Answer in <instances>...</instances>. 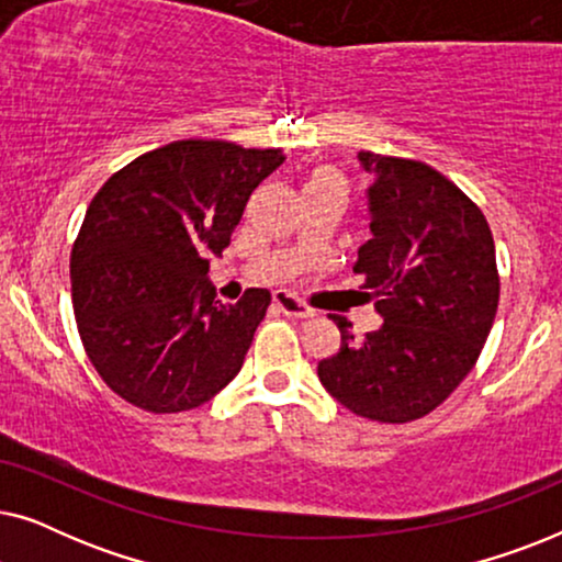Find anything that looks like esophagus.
Masks as SVG:
<instances>
[{"label":"esophagus","instance_id":"esophagus-1","mask_svg":"<svg viewBox=\"0 0 562 562\" xmlns=\"http://www.w3.org/2000/svg\"><path fill=\"white\" fill-rule=\"evenodd\" d=\"M273 304L286 314V317H296V319H310L314 317L312 306H306L304 302H299L294 294L289 291H273Z\"/></svg>","mask_w":562,"mask_h":562}]
</instances>
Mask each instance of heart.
I'll use <instances>...</instances> for the list:
<instances>
[{
    "mask_svg": "<svg viewBox=\"0 0 562 562\" xmlns=\"http://www.w3.org/2000/svg\"><path fill=\"white\" fill-rule=\"evenodd\" d=\"M310 183H340L342 187V176L337 168H317V171L310 176Z\"/></svg>",
    "mask_w": 562,
    "mask_h": 562,
    "instance_id": "obj_1",
    "label": "heart"
}]
</instances>
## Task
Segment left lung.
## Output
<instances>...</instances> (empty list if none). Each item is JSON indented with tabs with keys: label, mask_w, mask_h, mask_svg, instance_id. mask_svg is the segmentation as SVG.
<instances>
[{
	"label": "left lung",
	"mask_w": 562,
	"mask_h": 562,
	"mask_svg": "<svg viewBox=\"0 0 562 562\" xmlns=\"http://www.w3.org/2000/svg\"><path fill=\"white\" fill-rule=\"evenodd\" d=\"M371 237L352 273L366 276L383 325L319 360L322 386L358 417L402 425L440 406L471 373L498 306L496 248L483 212L419 160L358 153Z\"/></svg>",
	"instance_id": "8db88e82"
}]
</instances>
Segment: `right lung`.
Returning a JSON list of instances; mask_svg holds the SVG:
<instances>
[{
	"instance_id": "right-lung-1",
	"label": "right lung",
	"mask_w": 562,
	"mask_h": 562,
	"mask_svg": "<svg viewBox=\"0 0 562 562\" xmlns=\"http://www.w3.org/2000/svg\"><path fill=\"white\" fill-rule=\"evenodd\" d=\"M283 160L179 140L135 158L91 199L71 250L74 314L97 373L125 402L187 412L240 373L271 291L220 304L206 271Z\"/></svg>"
}]
</instances>
